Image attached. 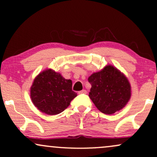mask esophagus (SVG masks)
<instances>
[{
    "label": "esophagus",
    "instance_id": "34e87169",
    "mask_svg": "<svg viewBox=\"0 0 157 157\" xmlns=\"http://www.w3.org/2000/svg\"><path fill=\"white\" fill-rule=\"evenodd\" d=\"M78 93L79 94H86L87 93V91L85 90H82L78 92Z\"/></svg>",
    "mask_w": 157,
    "mask_h": 157
}]
</instances>
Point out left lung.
I'll use <instances>...</instances> for the list:
<instances>
[{
  "label": "left lung",
  "mask_w": 157,
  "mask_h": 157,
  "mask_svg": "<svg viewBox=\"0 0 157 157\" xmlns=\"http://www.w3.org/2000/svg\"><path fill=\"white\" fill-rule=\"evenodd\" d=\"M91 84L89 97L103 113L111 115L122 110L130 100L131 86L124 73L113 65H106L88 77Z\"/></svg>",
  "instance_id": "obj_1"
}]
</instances>
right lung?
Segmentation results:
<instances>
[{
	"instance_id": "obj_1",
	"label": "right lung",
	"mask_w": 157,
	"mask_h": 157,
	"mask_svg": "<svg viewBox=\"0 0 157 157\" xmlns=\"http://www.w3.org/2000/svg\"><path fill=\"white\" fill-rule=\"evenodd\" d=\"M72 86V80H67L52 69H47L33 80L30 88L31 101L44 113L57 115L64 111L77 95Z\"/></svg>"
}]
</instances>
